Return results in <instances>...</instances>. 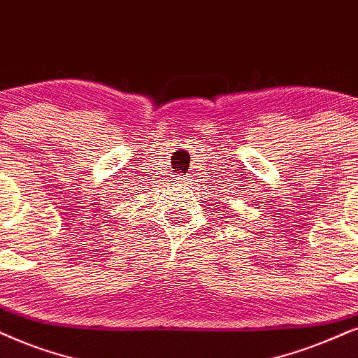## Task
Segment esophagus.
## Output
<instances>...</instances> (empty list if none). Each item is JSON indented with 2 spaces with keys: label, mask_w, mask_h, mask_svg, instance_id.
<instances>
[{
  "label": "esophagus",
  "mask_w": 358,
  "mask_h": 358,
  "mask_svg": "<svg viewBox=\"0 0 358 358\" xmlns=\"http://www.w3.org/2000/svg\"><path fill=\"white\" fill-rule=\"evenodd\" d=\"M178 182H182V183L185 185V187H189V178H188L187 175H185V176H178Z\"/></svg>",
  "instance_id": "esophagus-1"
}]
</instances>
